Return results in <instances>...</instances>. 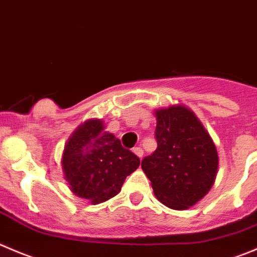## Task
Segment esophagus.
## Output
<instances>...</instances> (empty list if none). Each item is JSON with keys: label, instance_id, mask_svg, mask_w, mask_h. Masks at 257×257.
Returning <instances> with one entry per match:
<instances>
[{"label": "esophagus", "instance_id": "esophagus-1", "mask_svg": "<svg viewBox=\"0 0 257 257\" xmlns=\"http://www.w3.org/2000/svg\"><path fill=\"white\" fill-rule=\"evenodd\" d=\"M133 153L136 154L137 157H139V158L143 157V151H142L141 147H136V148H133Z\"/></svg>", "mask_w": 257, "mask_h": 257}]
</instances>
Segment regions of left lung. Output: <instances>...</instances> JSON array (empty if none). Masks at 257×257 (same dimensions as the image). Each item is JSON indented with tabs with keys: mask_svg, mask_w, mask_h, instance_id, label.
Instances as JSON below:
<instances>
[{
	"mask_svg": "<svg viewBox=\"0 0 257 257\" xmlns=\"http://www.w3.org/2000/svg\"><path fill=\"white\" fill-rule=\"evenodd\" d=\"M158 147L142 161L157 200L172 210H187L212 188L218 153L196 114L184 105L156 109Z\"/></svg>",
	"mask_w": 257,
	"mask_h": 257,
	"instance_id": "obj_1",
	"label": "left lung"
}]
</instances>
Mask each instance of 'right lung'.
I'll return each instance as SVG.
<instances>
[{
  "instance_id": "obj_1",
  "label": "right lung",
  "mask_w": 257,
  "mask_h": 257,
  "mask_svg": "<svg viewBox=\"0 0 257 257\" xmlns=\"http://www.w3.org/2000/svg\"><path fill=\"white\" fill-rule=\"evenodd\" d=\"M104 129L101 119L84 121L68 139L61 158L69 188L93 205L118 195L126 176L141 164L136 154Z\"/></svg>"
}]
</instances>
